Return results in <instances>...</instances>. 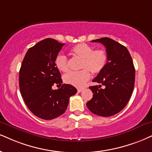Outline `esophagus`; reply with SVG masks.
<instances>
[{
	"label": "esophagus",
	"mask_w": 152,
	"mask_h": 152,
	"mask_svg": "<svg viewBox=\"0 0 152 152\" xmlns=\"http://www.w3.org/2000/svg\"><path fill=\"white\" fill-rule=\"evenodd\" d=\"M82 90H83V89H82V88H78V89H77V91H78V92H81V91H82Z\"/></svg>",
	"instance_id": "esophagus-1"
}]
</instances>
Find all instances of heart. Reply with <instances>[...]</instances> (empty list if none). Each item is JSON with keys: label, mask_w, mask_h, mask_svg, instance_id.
Instances as JSON below:
<instances>
[{"label": "heart", "mask_w": 152, "mask_h": 152, "mask_svg": "<svg viewBox=\"0 0 152 152\" xmlns=\"http://www.w3.org/2000/svg\"><path fill=\"white\" fill-rule=\"evenodd\" d=\"M71 53L75 57L81 59L79 72H70L65 75L63 80L67 85L82 87L90 78V71L98 74L105 68L108 63V53L104 49L94 50V47L85 43H80L73 46ZM56 66L60 71L66 72L69 70L68 61L65 56L58 55L55 59Z\"/></svg>", "instance_id": "b5f03b06"}]
</instances>
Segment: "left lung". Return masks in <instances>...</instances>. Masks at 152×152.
Here are the masks:
<instances>
[{
	"label": "left lung",
	"mask_w": 152,
	"mask_h": 152,
	"mask_svg": "<svg viewBox=\"0 0 152 152\" xmlns=\"http://www.w3.org/2000/svg\"><path fill=\"white\" fill-rule=\"evenodd\" d=\"M99 42L106 47L108 63L93 82L101 85L89 87L93 98L87 106L93 113L109 117L119 113L125 108L134 89L135 70L132 57L125 46L108 37L91 41Z\"/></svg>",
	"instance_id": "left-lung-1"
}]
</instances>
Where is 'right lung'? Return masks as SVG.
<instances>
[{
	"label": "right lung",
	"instance_id": "add662e5",
	"mask_svg": "<svg viewBox=\"0 0 152 152\" xmlns=\"http://www.w3.org/2000/svg\"><path fill=\"white\" fill-rule=\"evenodd\" d=\"M63 45L50 38L41 41L29 48L20 67L19 85L24 103L31 113L44 120L64 113L70 97L77 91L67 84L52 89L53 85L63 82L55 59Z\"/></svg>",
	"mask_w": 152,
	"mask_h": 152
}]
</instances>
